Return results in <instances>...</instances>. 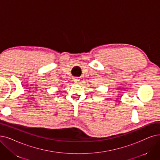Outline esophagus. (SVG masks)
<instances>
[{"label":"esophagus","mask_w":160,"mask_h":160,"mask_svg":"<svg viewBox=\"0 0 160 160\" xmlns=\"http://www.w3.org/2000/svg\"><path fill=\"white\" fill-rule=\"evenodd\" d=\"M73 81H74L75 82H76V83H78V82H79V79L78 78H75L73 79Z\"/></svg>","instance_id":"34e87169"}]
</instances>
